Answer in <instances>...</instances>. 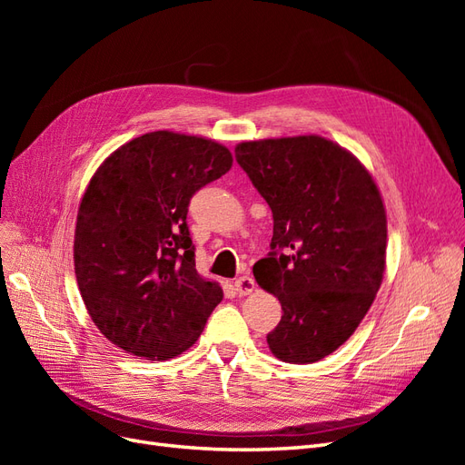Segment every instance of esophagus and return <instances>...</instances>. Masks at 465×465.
I'll return each mask as SVG.
<instances>
[{
    "instance_id": "1",
    "label": "esophagus",
    "mask_w": 465,
    "mask_h": 465,
    "mask_svg": "<svg viewBox=\"0 0 465 465\" xmlns=\"http://www.w3.org/2000/svg\"><path fill=\"white\" fill-rule=\"evenodd\" d=\"M254 287H256L254 279L248 277V275H242V277H238L234 281V291L241 294V297H244V294H250L252 291H254Z\"/></svg>"
}]
</instances>
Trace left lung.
<instances>
[{
  "label": "left lung",
  "mask_w": 465,
  "mask_h": 465,
  "mask_svg": "<svg viewBox=\"0 0 465 465\" xmlns=\"http://www.w3.org/2000/svg\"><path fill=\"white\" fill-rule=\"evenodd\" d=\"M234 154L273 213L272 252L254 263L283 308L267 345L316 362L353 335L382 285V195L355 154L320 135L242 142Z\"/></svg>",
  "instance_id": "1"
}]
</instances>
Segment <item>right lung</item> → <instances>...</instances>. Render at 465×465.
I'll return each instance as SVG.
<instances>
[{
  "label": "right lung",
  "instance_id": "1",
  "mask_svg": "<svg viewBox=\"0 0 465 465\" xmlns=\"http://www.w3.org/2000/svg\"><path fill=\"white\" fill-rule=\"evenodd\" d=\"M232 166L211 139L151 132L116 149L83 195L75 277L94 326L125 353L166 361L203 331L223 289L195 270L192 195Z\"/></svg>",
  "mask_w": 465,
  "mask_h": 465
}]
</instances>
